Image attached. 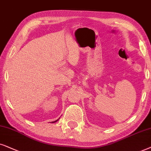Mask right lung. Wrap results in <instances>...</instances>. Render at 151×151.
<instances>
[{
    "mask_svg": "<svg viewBox=\"0 0 151 151\" xmlns=\"http://www.w3.org/2000/svg\"><path fill=\"white\" fill-rule=\"evenodd\" d=\"M58 120H59V119L56 120V121H55V122H52V123H55V122H57V121H58Z\"/></svg>",
    "mask_w": 151,
    "mask_h": 151,
    "instance_id": "right-lung-1",
    "label": "right lung"
}]
</instances>
